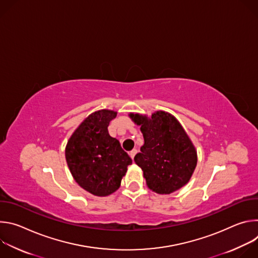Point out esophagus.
<instances>
[{"label": "esophagus", "instance_id": "esophagus-1", "mask_svg": "<svg viewBox=\"0 0 258 258\" xmlns=\"http://www.w3.org/2000/svg\"><path fill=\"white\" fill-rule=\"evenodd\" d=\"M137 152H138L137 149H133V150L130 152V156H131L132 159H134V157H135V155L137 154Z\"/></svg>", "mask_w": 258, "mask_h": 258}]
</instances>
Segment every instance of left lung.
I'll list each match as a JSON object with an SVG mask.
<instances>
[{
	"label": "left lung",
	"instance_id": "left-lung-1",
	"mask_svg": "<svg viewBox=\"0 0 258 258\" xmlns=\"http://www.w3.org/2000/svg\"><path fill=\"white\" fill-rule=\"evenodd\" d=\"M141 126L144 145L134 160L143 170L147 186L157 194H170L187 185L196 165L197 151L178 120L168 112L149 117L130 113Z\"/></svg>",
	"mask_w": 258,
	"mask_h": 258
}]
</instances>
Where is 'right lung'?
I'll return each mask as SVG.
<instances>
[{"label":"right lung","instance_id":"add662e5","mask_svg":"<svg viewBox=\"0 0 258 258\" xmlns=\"http://www.w3.org/2000/svg\"><path fill=\"white\" fill-rule=\"evenodd\" d=\"M117 115L108 109L90 114L69 138L65 158L79 185L95 196L114 193L132 159L115 138L108 133L109 122Z\"/></svg>","mask_w":258,"mask_h":258}]
</instances>
